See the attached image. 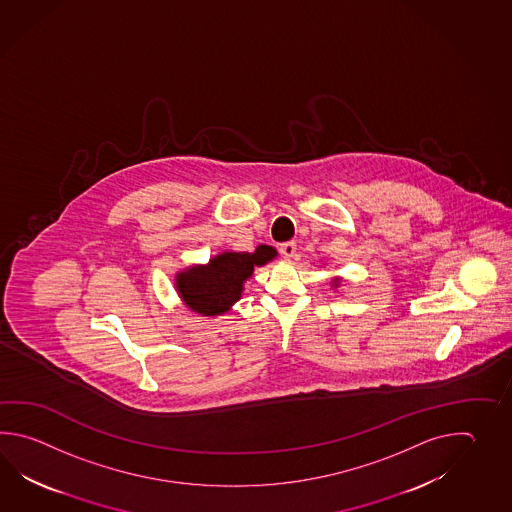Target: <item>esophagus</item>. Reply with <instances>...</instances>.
<instances>
[{
  "label": "esophagus",
  "instance_id": "obj_1",
  "mask_svg": "<svg viewBox=\"0 0 512 512\" xmlns=\"http://www.w3.org/2000/svg\"><path fill=\"white\" fill-rule=\"evenodd\" d=\"M280 252H282L283 258H293L296 254V243L294 241L283 243V245H280Z\"/></svg>",
  "mask_w": 512,
  "mask_h": 512
}]
</instances>
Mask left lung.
I'll list each match as a JSON object with an SVG mask.
<instances>
[{
    "mask_svg": "<svg viewBox=\"0 0 512 512\" xmlns=\"http://www.w3.org/2000/svg\"><path fill=\"white\" fill-rule=\"evenodd\" d=\"M340 283H342V278L335 276V278L331 280V289H337V287H340Z\"/></svg>",
    "mask_w": 512,
    "mask_h": 512,
    "instance_id": "8db88e82",
    "label": "left lung"
}]
</instances>
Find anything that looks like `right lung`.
Masks as SVG:
<instances>
[{
  "label": "right lung",
  "instance_id": "obj_1",
  "mask_svg": "<svg viewBox=\"0 0 512 512\" xmlns=\"http://www.w3.org/2000/svg\"><path fill=\"white\" fill-rule=\"evenodd\" d=\"M271 245H258L254 252H219L205 265H190L175 274V291L183 305L201 316L225 315L243 294L245 282L256 267L274 260Z\"/></svg>",
  "mask_w": 512,
  "mask_h": 512
}]
</instances>
